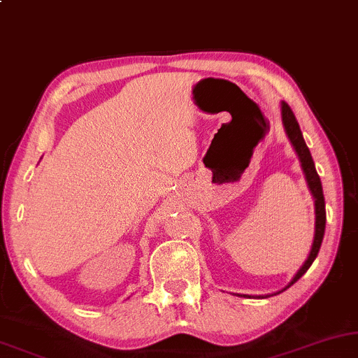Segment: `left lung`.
Instances as JSON below:
<instances>
[{"instance_id":"8db88e82","label":"left lung","mask_w":358,"mask_h":358,"mask_svg":"<svg viewBox=\"0 0 358 358\" xmlns=\"http://www.w3.org/2000/svg\"><path fill=\"white\" fill-rule=\"evenodd\" d=\"M282 121L285 126V132H287L289 142H292L293 149L296 150L298 159L301 162V169L304 171V176H306V182L309 187V192H311L313 198H314V209H316V229H314V241H313V247L311 252H309L306 262H304L301 268L298 270V273L293 276V280L289 282L287 287H285L282 292L292 287L293 283H296L301 276L306 273L309 266L313 265L314 259H316L319 254V249H321L322 239H324V229H326V203H324V194H322V185H321V178H319L316 166H314L311 152H309L306 142L303 139L301 129H299V124L294 117V114L292 111V108L288 106V103L282 101ZM266 298V296H262Z\"/></svg>"}]
</instances>
